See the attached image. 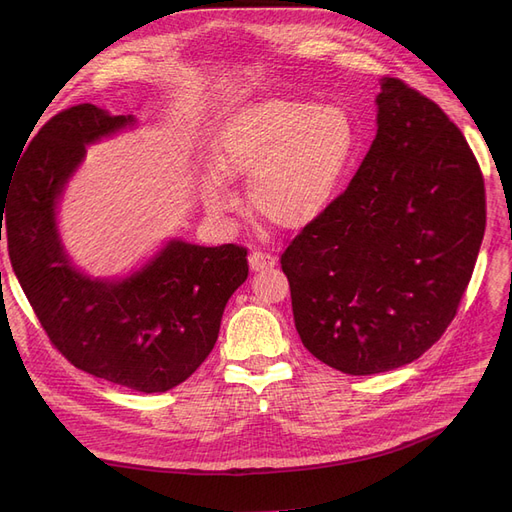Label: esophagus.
I'll return each mask as SVG.
<instances>
[{"mask_svg": "<svg viewBox=\"0 0 512 512\" xmlns=\"http://www.w3.org/2000/svg\"><path fill=\"white\" fill-rule=\"evenodd\" d=\"M277 262V258L269 252H262V250H254L250 252V269L252 271H265L271 269Z\"/></svg>", "mask_w": 512, "mask_h": 512, "instance_id": "esophagus-1", "label": "esophagus"}]
</instances>
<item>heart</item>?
<instances>
[{"mask_svg": "<svg viewBox=\"0 0 512 512\" xmlns=\"http://www.w3.org/2000/svg\"><path fill=\"white\" fill-rule=\"evenodd\" d=\"M359 145L342 104L271 96L241 106L213 141V162L224 177H252L247 196L262 222L301 230L335 198ZM215 207H232L224 179H209Z\"/></svg>", "mask_w": 512, "mask_h": 512, "instance_id": "b5f03b06", "label": "heart"}]
</instances>
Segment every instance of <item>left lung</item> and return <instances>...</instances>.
Returning <instances> with one entry per match:
<instances>
[{
	"label": "left lung",
	"mask_w": 512,
	"mask_h": 512,
	"mask_svg": "<svg viewBox=\"0 0 512 512\" xmlns=\"http://www.w3.org/2000/svg\"><path fill=\"white\" fill-rule=\"evenodd\" d=\"M380 87L361 168L280 258L303 346L350 376L408 365L438 342L487 222L466 136L401 79L382 76Z\"/></svg>",
	"instance_id": "obj_1"
}]
</instances>
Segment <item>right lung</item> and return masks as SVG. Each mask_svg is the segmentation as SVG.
Here are the masks:
<instances>
[{"label":"right lung","mask_w":512,"mask_h":512,"mask_svg":"<svg viewBox=\"0 0 512 512\" xmlns=\"http://www.w3.org/2000/svg\"><path fill=\"white\" fill-rule=\"evenodd\" d=\"M132 123V115H108L94 104L53 115L23 151L8 200L0 198V220L12 269L51 344L91 376L166 393L203 365L250 267L241 245L183 241H170L121 282L91 280L70 265L57 235V198L85 145Z\"/></svg>","instance_id":"add662e5"}]
</instances>
